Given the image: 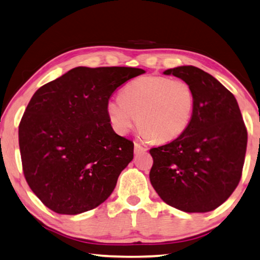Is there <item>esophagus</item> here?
<instances>
[{
	"instance_id": "obj_1",
	"label": "esophagus",
	"mask_w": 260,
	"mask_h": 260,
	"mask_svg": "<svg viewBox=\"0 0 260 260\" xmlns=\"http://www.w3.org/2000/svg\"><path fill=\"white\" fill-rule=\"evenodd\" d=\"M147 152V148L144 147L140 145L139 143H135V153L136 154H142V153H145Z\"/></svg>"
}]
</instances>
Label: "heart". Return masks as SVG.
Segmentation results:
<instances>
[{"label":"heart","instance_id":"obj_1","mask_svg":"<svg viewBox=\"0 0 260 260\" xmlns=\"http://www.w3.org/2000/svg\"><path fill=\"white\" fill-rule=\"evenodd\" d=\"M195 106L192 86L181 79L152 75L130 82L121 97L107 104V115L113 129L125 135L137 123L147 140L171 142L187 129Z\"/></svg>","mask_w":260,"mask_h":260}]
</instances>
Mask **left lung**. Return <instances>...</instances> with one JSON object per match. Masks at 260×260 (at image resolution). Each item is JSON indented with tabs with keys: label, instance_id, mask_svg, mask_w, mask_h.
Wrapping results in <instances>:
<instances>
[{
	"label": "left lung",
	"instance_id": "8db88e82",
	"mask_svg": "<svg viewBox=\"0 0 260 260\" xmlns=\"http://www.w3.org/2000/svg\"><path fill=\"white\" fill-rule=\"evenodd\" d=\"M194 91L192 120L183 135L149 149L151 184L167 204L185 212L215 210L240 183L248 131L238 102L212 75L194 66L165 72Z\"/></svg>",
	"mask_w": 260,
	"mask_h": 260
}]
</instances>
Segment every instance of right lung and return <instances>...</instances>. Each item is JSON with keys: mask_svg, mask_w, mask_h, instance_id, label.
Segmentation results:
<instances>
[{"mask_svg": "<svg viewBox=\"0 0 260 260\" xmlns=\"http://www.w3.org/2000/svg\"><path fill=\"white\" fill-rule=\"evenodd\" d=\"M145 71L76 67L36 91L19 123L27 184L45 207L77 215L106 201L134 143L116 135L107 115L118 86Z\"/></svg>", "mask_w": 260, "mask_h": 260, "instance_id": "obj_1", "label": "right lung"}]
</instances>
